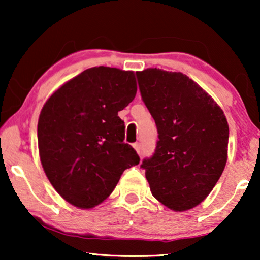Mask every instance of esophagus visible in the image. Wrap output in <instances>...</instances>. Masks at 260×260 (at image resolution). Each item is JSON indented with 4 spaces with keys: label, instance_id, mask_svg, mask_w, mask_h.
Returning <instances> with one entry per match:
<instances>
[{
    "label": "esophagus",
    "instance_id": "obj_1",
    "mask_svg": "<svg viewBox=\"0 0 260 260\" xmlns=\"http://www.w3.org/2000/svg\"><path fill=\"white\" fill-rule=\"evenodd\" d=\"M133 147H134L135 150L137 151V154H140V152H141V145H140V143H134Z\"/></svg>",
    "mask_w": 260,
    "mask_h": 260
}]
</instances>
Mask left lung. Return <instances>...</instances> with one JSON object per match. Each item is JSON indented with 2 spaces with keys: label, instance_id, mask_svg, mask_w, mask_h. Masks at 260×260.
<instances>
[{
  "label": "left lung",
  "instance_id": "left-lung-1",
  "mask_svg": "<svg viewBox=\"0 0 260 260\" xmlns=\"http://www.w3.org/2000/svg\"><path fill=\"white\" fill-rule=\"evenodd\" d=\"M136 74L158 131L154 155L141 167L154 198L172 211H189L208 197L225 169L226 116L186 74L159 69Z\"/></svg>",
  "mask_w": 260,
  "mask_h": 260
}]
</instances>
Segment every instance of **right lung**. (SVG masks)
<instances>
[{"instance_id":"right-lung-1","label":"right lung","mask_w":260,"mask_h":260,"mask_svg":"<svg viewBox=\"0 0 260 260\" xmlns=\"http://www.w3.org/2000/svg\"><path fill=\"white\" fill-rule=\"evenodd\" d=\"M133 71L92 67L61 85L45 103L38 122L44 172L60 197L81 209L102 204L123 172L140 163L124 143L118 112L134 101Z\"/></svg>"}]
</instances>
